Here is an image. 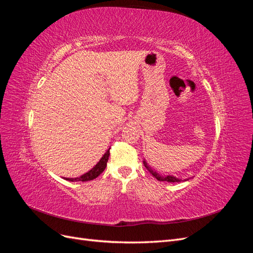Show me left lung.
Segmentation results:
<instances>
[{
    "instance_id": "1",
    "label": "left lung",
    "mask_w": 253,
    "mask_h": 253,
    "mask_svg": "<svg viewBox=\"0 0 253 253\" xmlns=\"http://www.w3.org/2000/svg\"><path fill=\"white\" fill-rule=\"evenodd\" d=\"M143 165H144V167L147 168V169L149 170V172L154 176V177L157 179V180H159V181H169V182H179L180 181V179H178V178H176V177H174V176H171V175H168V176H160L158 173H156V172H154L153 171L151 168L147 165V163L145 162H143Z\"/></svg>"
}]
</instances>
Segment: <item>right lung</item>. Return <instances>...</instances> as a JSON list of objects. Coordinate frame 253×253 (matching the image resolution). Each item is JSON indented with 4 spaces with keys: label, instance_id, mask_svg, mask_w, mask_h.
Segmentation results:
<instances>
[{
    "label": "right lung",
    "instance_id": "obj_1",
    "mask_svg": "<svg viewBox=\"0 0 253 253\" xmlns=\"http://www.w3.org/2000/svg\"><path fill=\"white\" fill-rule=\"evenodd\" d=\"M109 156H110V150H108V152L105 153L103 157L99 160V163L90 171L83 174L79 178L77 177V178H65V179L70 181H87V180L95 179L104 171V169L106 168V163H108L109 160Z\"/></svg>",
    "mask_w": 253,
    "mask_h": 253
}]
</instances>
